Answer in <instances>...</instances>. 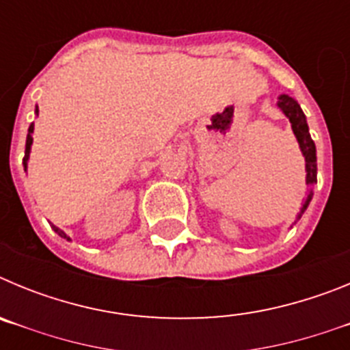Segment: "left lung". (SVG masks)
<instances>
[{
  "label": "left lung",
  "mask_w": 350,
  "mask_h": 350,
  "mask_svg": "<svg viewBox=\"0 0 350 350\" xmlns=\"http://www.w3.org/2000/svg\"><path fill=\"white\" fill-rule=\"evenodd\" d=\"M279 108L286 113V117L289 119L291 128H293V133H295L296 140H298L299 148H301V154L305 157V170H307V185L317 184V157H315V144L312 140L310 133H308V124H307V117L303 113L301 107L298 105V101L293 100L291 96L280 94L279 96ZM314 193H308L307 200L303 203L301 210L298 213V219L301 217V213L307 210L308 203H310Z\"/></svg>",
  "instance_id": "left-lung-1"
}]
</instances>
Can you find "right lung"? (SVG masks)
Returning <instances> with one entry per match:
<instances>
[{
    "instance_id": "obj_1",
    "label": "right lung",
    "mask_w": 350,
    "mask_h": 350,
    "mask_svg": "<svg viewBox=\"0 0 350 350\" xmlns=\"http://www.w3.org/2000/svg\"><path fill=\"white\" fill-rule=\"evenodd\" d=\"M36 113H38V108H36ZM33 129H35V124H31L29 129H27V138H26V154H24V170L27 168V159H29V152H31V144H33ZM52 230L55 231V233L59 234L61 238H66V240H70V237H68L66 233H64L63 230H59L57 226L52 224Z\"/></svg>"
}]
</instances>
